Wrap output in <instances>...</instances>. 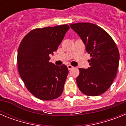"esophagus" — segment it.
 Segmentation results:
<instances>
[{
	"label": "esophagus",
	"mask_w": 126,
	"mask_h": 126,
	"mask_svg": "<svg viewBox=\"0 0 126 126\" xmlns=\"http://www.w3.org/2000/svg\"><path fill=\"white\" fill-rule=\"evenodd\" d=\"M73 67H74L72 66V65H67V68H68L69 70L72 69H73Z\"/></svg>",
	"instance_id": "34e87169"
}]
</instances>
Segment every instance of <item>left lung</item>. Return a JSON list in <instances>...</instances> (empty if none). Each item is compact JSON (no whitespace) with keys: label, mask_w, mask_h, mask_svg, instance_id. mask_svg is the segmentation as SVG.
Returning <instances> with one entry per match:
<instances>
[{"label":"left lung","mask_w":126,"mask_h":126,"mask_svg":"<svg viewBox=\"0 0 126 126\" xmlns=\"http://www.w3.org/2000/svg\"><path fill=\"white\" fill-rule=\"evenodd\" d=\"M70 26L83 40L91 56L90 67L79 69L77 84L86 95H100L110 88L116 76L120 57L117 47L112 37L96 24L80 23Z\"/></svg>","instance_id":"1"}]
</instances>
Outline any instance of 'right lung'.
<instances>
[{
	"label": "right lung",
	"mask_w": 126,
	"mask_h": 126,
	"mask_svg": "<svg viewBox=\"0 0 126 126\" xmlns=\"http://www.w3.org/2000/svg\"><path fill=\"white\" fill-rule=\"evenodd\" d=\"M69 28L64 24L34 29L23 38L19 46V75L29 92L40 100H53L63 92L67 67L49 62V55L57 50Z\"/></svg>",
	"instance_id": "obj_1"
}]
</instances>
